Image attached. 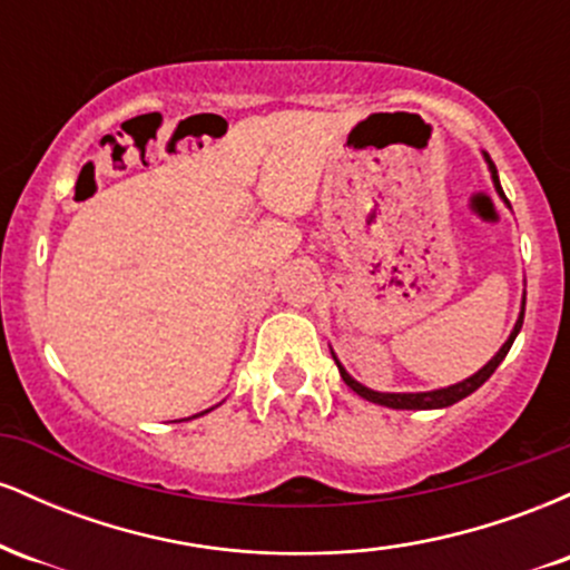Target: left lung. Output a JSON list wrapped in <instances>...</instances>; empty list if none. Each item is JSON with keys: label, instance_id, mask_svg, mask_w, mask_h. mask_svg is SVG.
Segmentation results:
<instances>
[{"label": "left lung", "instance_id": "left-lung-1", "mask_svg": "<svg viewBox=\"0 0 570 570\" xmlns=\"http://www.w3.org/2000/svg\"><path fill=\"white\" fill-rule=\"evenodd\" d=\"M482 158H485V163H488V171H490V179H493V187H495V193H499V198H501V200L507 203V206H509L507 195H503V189H501L499 171H495L493 160H490V155H488V153H482ZM509 208H512V206H509ZM522 318H525V294H522L520 316H517V322H514V330H512V335L507 337V343L501 345L499 353H495V356L490 358V362L485 364V367H482V370H476L474 375H469L466 381H461V383H453V385H448V389H434V391H415V394H412V391H404V394H394V391H372V389H367V385H362V383H358L356 377H351V375H348V370H345L343 364H340V358L335 356V351H332V358H335V364H337V370H340V377H343L345 385H348L351 391H356V394L362 396V399H367V402H375V404H381V407H391V410H442V407H450V404L461 402V399H466L469 394H474V391L480 389V385L485 383L488 377L493 375L495 370H499V364L503 362V358H507L509 348H512L514 337L520 335V330H522Z\"/></svg>", "mask_w": 570, "mask_h": 570}]
</instances>
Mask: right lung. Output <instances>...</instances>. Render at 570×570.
<instances>
[{"instance_id": "1", "label": "right lung", "mask_w": 570, "mask_h": 570, "mask_svg": "<svg viewBox=\"0 0 570 570\" xmlns=\"http://www.w3.org/2000/svg\"><path fill=\"white\" fill-rule=\"evenodd\" d=\"M203 412H212V410H203ZM203 412H200V415H203ZM193 417H198V415H193Z\"/></svg>"}]
</instances>
